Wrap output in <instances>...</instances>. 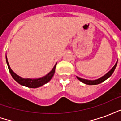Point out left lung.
I'll list each match as a JSON object with an SVG mask.
<instances>
[{
    "instance_id": "8db88e82",
    "label": "left lung",
    "mask_w": 121,
    "mask_h": 121,
    "mask_svg": "<svg viewBox=\"0 0 121 121\" xmlns=\"http://www.w3.org/2000/svg\"><path fill=\"white\" fill-rule=\"evenodd\" d=\"M117 63H115V65L113 66V67L110 70V71L106 74H105L104 76H102L101 78H100L98 80H85V79L83 78H79L77 76V78L80 81H81L82 82H83L84 84H87V85H96V84H99L102 83V82H103L104 81H105L106 79H108L109 78V76L112 75L113 73L114 72L115 69V67H116V66H117Z\"/></svg>"
}]
</instances>
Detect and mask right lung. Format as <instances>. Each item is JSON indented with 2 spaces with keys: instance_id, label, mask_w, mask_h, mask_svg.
<instances>
[{
  "instance_id": "obj_1",
  "label": "right lung",
  "mask_w": 121,
  "mask_h": 121,
  "mask_svg": "<svg viewBox=\"0 0 121 121\" xmlns=\"http://www.w3.org/2000/svg\"><path fill=\"white\" fill-rule=\"evenodd\" d=\"M6 62L7 65H8V67L9 69V71L11 75L13 77V78L18 83L22 86H24L28 87H30V88H36V87H39L40 86H42L43 85L47 84V82L50 81L51 78H52V76L55 73V69L56 64L54 68L52 69V70L50 71L49 73L47 74L45 76H43L42 78H37V79H31V78H22L21 77H20L18 75H17L13 71H12L9 65V63L8 61V59L7 57H6Z\"/></svg>"
}]
</instances>
